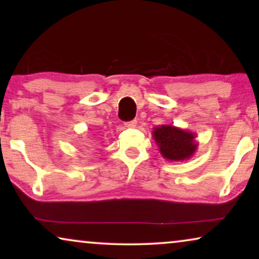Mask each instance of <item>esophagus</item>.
Here are the masks:
<instances>
[{
  "instance_id": "obj_1",
  "label": "esophagus",
  "mask_w": 259,
  "mask_h": 259,
  "mask_svg": "<svg viewBox=\"0 0 259 259\" xmlns=\"http://www.w3.org/2000/svg\"><path fill=\"white\" fill-rule=\"evenodd\" d=\"M125 126L128 127V128H134L137 126V120H132V121L125 122Z\"/></svg>"
}]
</instances>
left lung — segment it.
Returning <instances> with one entry per match:
<instances>
[{"mask_svg": "<svg viewBox=\"0 0 259 259\" xmlns=\"http://www.w3.org/2000/svg\"><path fill=\"white\" fill-rule=\"evenodd\" d=\"M152 137L164 159L184 161L193 157L198 148L197 134L173 125L154 127Z\"/></svg>", "mask_w": 259, "mask_h": 259, "instance_id": "obj_1", "label": "left lung"}]
</instances>
